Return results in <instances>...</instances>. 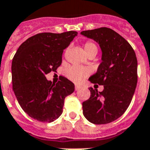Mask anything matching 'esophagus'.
I'll list each match as a JSON object with an SVG mask.
<instances>
[{
  "label": "esophagus",
  "instance_id": "1",
  "mask_svg": "<svg viewBox=\"0 0 150 150\" xmlns=\"http://www.w3.org/2000/svg\"><path fill=\"white\" fill-rule=\"evenodd\" d=\"M80 88H81V86H78V85H76L75 86V90H79L80 89Z\"/></svg>",
  "mask_w": 150,
  "mask_h": 150
}]
</instances>
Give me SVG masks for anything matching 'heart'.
I'll return each instance as SVG.
<instances>
[{
    "label": "heart",
    "mask_w": 150,
    "mask_h": 150,
    "mask_svg": "<svg viewBox=\"0 0 150 150\" xmlns=\"http://www.w3.org/2000/svg\"><path fill=\"white\" fill-rule=\"evenodd\" d=\"M83 49L86 55L90 54L91 52H95L97 54V52H98V47L93 42H86L83 45ZM89 74H90V71L88 70L87 68L77 67V66L71 67L66 72L67 77L76 83L82 82Z\"/></svg>",
    "instance_id": "heart-1"
}]
</instances>
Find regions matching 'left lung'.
Listing matches in <instances>:
<instances>
[{
    "label": "left lung",
    "mask_w": 150,
    "mask_h": 150,
    "mask_svg": "<svg viewBox=\"0 0 150 150\" xmlns=\"http://www.w3.org/2000/svg\"><path fill=\"white\" fill-rule=\"evenodd\" d=\"M81 34L100 46L101 63L89 81L104 86L101 92L89 89L90 97L83 103V115L94 124L111 123L125 112L135 91L138 81L135 52L127 41L110 28L84 30Z\"/></svg>",
    "instance_id": "obj_1"
}]
</instances>
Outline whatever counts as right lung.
<instances>
[{"label": "right lung", "mask_w": 150, "mask_h": 150, "mask_svg": "<svg viewBox=\"0 0 150 150\" xmlns=\"http://www.w3.org/2000/svg\"><path fill=\"white\" fill-rule=\"evenodd\" d=\"M76 31L41 33L22 43L11 63L12 89L19 105L36 120L50 123L63 112L64 99L75 85L60 76L57 84L45 75L62 63L64 50L77 36Z\"/></svg>", "instance_id": "obj_1"}]
</instances>
